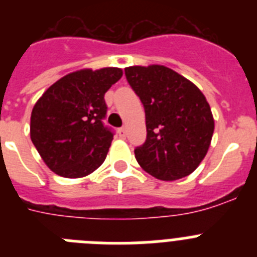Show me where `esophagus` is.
<instances>
[{"label": "esophagus", "instance_id": "obj_1", "mask_svg": "<svg viewBox=\"0 0 257 257\" xmlns=\"http://www.w3.org/2000/svg\"><path fill=\"white\" fill-rule=\"evenodd\" d=\"M118 135H119V138H121V139H124V138H126V130H124L123 127L118 128Z\"/></svg>", "mask_w": 257, "mask_h": 257}]
</instances>
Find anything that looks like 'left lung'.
<instances>
[{
    "mask_svg": "<svg viewBox=\"0 0 257 257\" xmlns=\"http://www.w3.org/2000/svg\"><path fill=\"white\" fill-rule=\"evenodd\" d=\"M124 74L145 110L147 140L135 149L138 163L160 180L192 174L207 153L215 127L205 95L163 65L128 67Z\"/></svg>",
    "mask_w": 257,
    "mask_h": 257,
    "instance_id": "8db88e82",
    "label": "left lung"
}]
</instances>
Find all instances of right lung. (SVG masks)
<instances>
[{
    "label": "right lung",
    "mask_w": 257,
    "mask_h": 257,
    "mask_svg": "<svg viewBox=\"0 0 257 257\" xmlns=\"http://www.w3.org/2000/svg\"><path fill=\"white\" fill-rule=\"evenodd\" d=\"M122 77L119 68L82 69L47 88L33 106L31 139L51 171L83 178L104 162L113 130L103 123L104 95Z\"/></svg>",
    "instance_id": "add662e5"
}]
</instances>
